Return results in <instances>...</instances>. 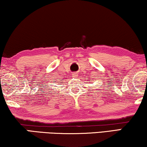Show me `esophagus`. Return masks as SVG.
<instances>
[{
	"mask_svg": "<svg viewBox=\"0 0 147 147\" xmlns=\"http://www.w3.org/2000/svg\"><path fill=\"white\" fill-rule=\"evenodd\" d=\"M78 74L77 73H74L73 74V77H76V76H78Z\"/></svg>",
	"mask_w": 147,
	"mask_h": 147,
	"instance_id": "34e87169",
	"label": "esophagus"
}]
</instances>
